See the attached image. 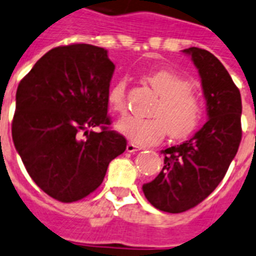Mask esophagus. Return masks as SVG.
I'll list each match as a JSON object with an SVG mask.
<instances>
[{
	"label": "esophagus",
	"mask_w": 256,
	"mask_h": 256,
	"mask_svg": "<svg viewBox=\"0 0 256 256\" xmlns=\"http://www.w3.org/2000/svg\"><path fill=\"white\" fill-rule=\"evenodd\" d=\"M137 150H141V148L137 146V145H134V144L132 142L126 144V152H128V153H134V152Z\"/></svg>",
	"instance_id": "esophagus-1"
}]
</instances>
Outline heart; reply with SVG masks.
I'll return each instance as SVG.
<instances>
[{
	"mask_svg": "<svg viewBox=\"0 0 256 256\" xmlns=\"http://www.w3.org/2000/svg\"><path fill=\"white\" fill-rule=\"evenodd\" d=\"M144 80L160 94L150 119L126 116L116 130L137 145H154L166 136L179 140L190 136L202 119V103L194 90V81L172 69H157L144 74ZM126 80L111 86L107 103L114 112L126 110Z\"/></svg>",
	"mask_w": 256,
	"mask_h": 256,
	"instance_id": "b5f03b06",
	"label": "heart"
}]
</instances>
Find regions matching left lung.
I'll use <instances>...</instances> for the list:
<instances>
[{
    "mask_svg": "<svg viewBox=\"0 0 256 256\" xmlns=\"http://www.w3.org/2000/svg\"><path fill=\"white\" fill-rule=\"evenodd\" d=\"M183 54L199 70L208 120L188 141L161 150L164 168L142 186L148 202L168 213L186 212L214 191L242 138L240 94L225 66L202 48H187Z\"/></svg>",
    "mask_w": 256,
    "mask_h": 256,
    "instance_id": "1",
    "label": "left lung"
}]
</instances>
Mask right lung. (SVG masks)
I'll list each match as a JSON object with an SVG mask.
<instances>
[{
	"instance_id": "add662e5",
	"label": "right lung",
	"mask_w": 256,
	"mask_h": 256,
	"mask_svg": "<svg viewBox=\"0 0 256 256\" xmlns=\"http://www.w3.org/2000/svg\"><path fill=\"white\" fill-rule=\"evenodd\" d=\"M114 70L104 48L70 44L48 50L16 88L14 146L38 187L58 202L95 191L126 150V138L107 128Z\"/></svg>"
}]
</instances>
